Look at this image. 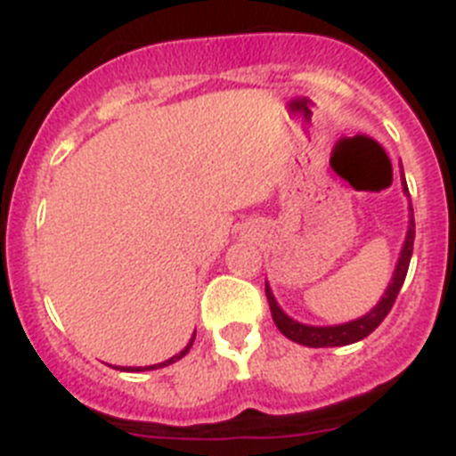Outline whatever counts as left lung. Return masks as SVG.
Masks as SVG:
<instances>
[{"label":"left lung","mask_w":456,"mask_h":456,"mask_svg":"<svg viewBox=\"0 0 456 456\" xmlns=\"http://www.w3.org/2000/svg\"><path fill=\"white\" fill-rule=\"evenodd\" d=\"M402 186H404V192L409 195L407 182H402ZM413 238H416V223H413V211H411L407 238H404V245H402V252H400V258H397L395 273H393V279H391V284H388L387 293L381 295V299L377 302L375 309H370L366 315H361V318L352 320V322H346V325L311 327V325H302V322H297V320L289 318L284 311L279 309L277 299H274L273 290H270L268 281H265V297H268L270 314H273V320H274V325H277V330L281 331L286 338L295 340V343H299V346H309V347L350 346V343H356V340L366 338L368 334H372V331L381 325V320L387 318L388 311H391L393 305H395L397 293H400L402 284H404V277H407L409 261H411Z\"/></svg>","instance_id":"8db88e82"}]
</instances>
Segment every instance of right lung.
Segmentation results:
<instances>
[{
	"instance_id": "add662e5",
	"label": "right lung",
	"mask_w": 456,
	"mask_h": 456,
	"mask_svg": "<svg viewBox=\"0 0 456 456\" xmlns=\"http://www.w3.org/2000/svg\"><path fill=\"white\" fill-rule=\"evenodd\" d=\"M192 340H195V334H192V338H191V343H188L186 347H183L182 352H179V354H175V356H170V359L167 361H163V363H157V366H145V368H118V370H126V372H141V370H157V368H163V366H170V363H175V361H179L182 359V356H186V352L191 350V346H192Z\"/></svg>"
}]
</instances>
